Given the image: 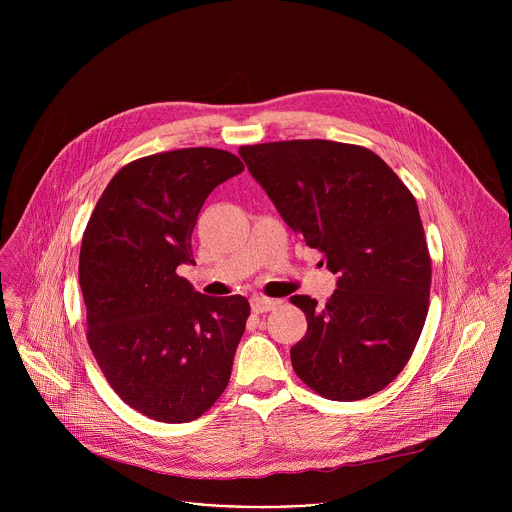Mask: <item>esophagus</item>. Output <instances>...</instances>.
Returning <instances> with one entry per match:
<instances>
[{"instance_id": "esophagus-1", "label": "esophagus", "mask_w": 512, "mask_h": 512, "mask_svg": "<svg viewBox=\"0 0 512 512\" xmlns=\"http://www.w3.org/2000/svg\"><path fill=\"white\" fill-rule=\"evenodd\" d=\"M275 306H277L275 300H269V298H263V296L251 298V310H253L255 314H265V312L273 310Z\"/></svg>"}]
</instances>
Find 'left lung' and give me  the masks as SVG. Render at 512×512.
<instances>
[{
    "mask_svg": "<svg viewBox=\"0 0 512 512\" xmlns=\"http://www.w3.org/2000/svg\"><path fill=\"white\" fill-rule=\"evenodd\" d=\"M239 156L283 221L338 275L291 346L296 375L332 401L383 391L405 369L429 308L431 259L417 202L371 150L328 139L241 145Z\"/></svg>",
    "mask_w": 512,
    "mask_h": 512,
    "instance_id": "8db88e82",
    "label": "left lung"
}]
</instances>
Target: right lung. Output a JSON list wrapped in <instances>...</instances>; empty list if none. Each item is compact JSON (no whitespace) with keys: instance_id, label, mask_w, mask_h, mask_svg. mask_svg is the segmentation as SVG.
<instances>
[{"instance_id":"add662e5","label":"right lung","mask_w":512,"mask_h":512,"mask_svg":"<svg viewBox=\"0 0 512 512\" xmlns=\"http://www.w3.org/2000/svg\"><path fill=\"white\" fill-rule=\"evenodd\" d=\"M243 168L214 148L145 156L113 176L89 218L79 257L87 340L111 389L150 419H198L229 385L249 302L202 296L176 269L194 263L204 200Z\"/></svg>"}]
</instances>
